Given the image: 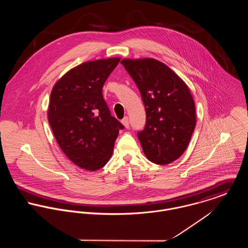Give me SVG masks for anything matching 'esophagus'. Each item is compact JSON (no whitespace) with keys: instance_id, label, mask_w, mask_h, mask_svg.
<instances>
[{"instance_id":"obj_1","label":"esophagus","mask_w":248,"mask_h":248,"mask_svg":"<svg viewBox=\"0 0 248 248\" xmlns=\"http://www.w3.org/2000/svg\"><path fill=\"white\" fill-rule=\"evenodd\" d=\"M121 123L124 125V127L125 128H127V129H129V127H130V124H129V118L127 117V116H125L122 120H121Z\"/></svg>"}]
</instances>
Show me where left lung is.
I'll list each match as a JSON object with an SVG mask.
<instances>
[{
    "mask_svg": "<svg viewBox=\"0 0 248 248\" xmlns=\"http://www.w3.org/2000/svg\"><path fill=\"white\" fill-rule=\"evenodd\" d=\"M146 109V125L138 134L147 158L166 165L184 153L196 127V108L185 82L154 58L123 59Z\"/></svg>",
    "mask_w": 248,
    "mask_h": 248,
    "instance_id": "obj_1",
    "label": "left lung"
}]
</instances>
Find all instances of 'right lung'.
Wrapping results in <instances>:
<instances>
[{"mask_svg": "<svg viewBox=\"0 0 248 248\" xmlns=\"http://www.w3.org/2000/svg\"><path fill=\"white\" fill-rule=\"evenodd\" d=\"M119 57L82 63L53 86L47 118L64 154L78 167L96 171L109 160L123 125L110 115L103 85Z\"/></svg>", "mask_w": 248, "mask_h": 248, "instance_id": "1", "label": "right lung"}]
</instances>
